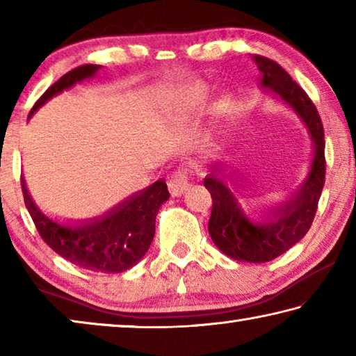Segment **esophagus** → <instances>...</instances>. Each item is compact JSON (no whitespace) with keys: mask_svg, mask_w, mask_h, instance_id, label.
Here are the masks:
<instances>
[{"mask_svg":"<svg viewBox=\"0 0 356 356\" xmlns=\"http://www.w3.org/2000/svg\"><path fill=\"white\" fill-rule=\"evenodd\" d=\"M190 185V177H188V171L186 170H177L174 171L170 179H168V188H170V193L172 197H177L180 195H184L185 190L188 188Z\"/></svg>","mask_w":356,"mask_h":356,"instance_id":"obj_1","label":"esophagus"}]
</instances>
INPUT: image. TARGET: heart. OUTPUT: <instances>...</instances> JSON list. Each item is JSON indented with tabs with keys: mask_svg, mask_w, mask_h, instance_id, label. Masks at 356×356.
Here are the masks:
<instances>
[{
	"mask_svg": "<svg viewBox=\"0 0 356 356\" xmlns=\"http://www.w3.org/2000/svg\"><path fill=\"white\" fill-rule=\"evenodd\" d=\"M206 94H207V89L204 84H193L190 86L186 91L184 92V105L185 106H196L197 104H201V102L206 99Z\"/></svg>",
	"mask_w": 356,
	"mask_h": 356,
	"instance_id": "b5f03b06",
	"label": "heart"
}]
</instances>
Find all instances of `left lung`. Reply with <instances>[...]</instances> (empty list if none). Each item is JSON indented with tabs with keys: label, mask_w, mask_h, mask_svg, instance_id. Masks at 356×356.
I'll return each instance as SVG.
<instances>
[{
	"label": "left lung",
	"mask_w": 356,
	"mask_h": 356,
	"mask_svg": "<svg viewBox=\"0 0 356 356\" xmlns=\"http://www.w3.org/2000/svg\"><path fill=\"white\" fill-rule=\"evenodd\" d=\"M251 59L257 65L261 89H267L275 99L293 110L308 129L314 149L303 184L282 202L265 207L259 220L245 213L236 193L220 176L227 166L221 161L209 165L204 186L212 195L210 237L226 256L242 262L262 264L284 254L309 231L325 184V141L323 125L314 104L292 76L272 59L259 55Z\"/></svg>",
	"instance_id": "8db88e82"
}]
</instances>
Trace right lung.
I'll return each instance as SVG.
<instances>
[{"instance_id":"add662e5","label":"right lung","mask_w":356,"mask_h":356,"mask_svg":"<svg viewBox=\"0 0 356 356\" xmlns=\"http://www.w3.org/2000/svg\"><path fill=\"white\" fill-rule=\"evenodd\" d=\"M100 67L86 64L70 70L47 89L35 102L29 116L59 92L92 78ZM22 188L28 212L45 243L69 262L100 273L125 272L141 261L154 240L155 218L160 206L170 200L166 182L160 179L104 215L76 222H59L38 207L23 176Z\"/></svg>"}]
</instances>
